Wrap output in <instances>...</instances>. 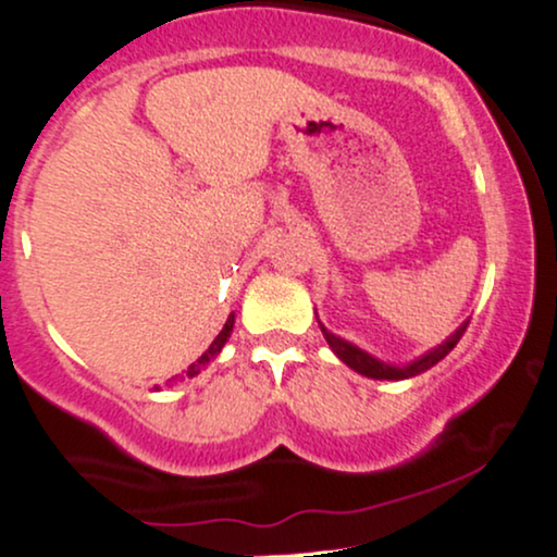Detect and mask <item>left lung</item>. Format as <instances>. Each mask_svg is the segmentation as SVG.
Masks as SVG:
<instances>
[{
  "label": "left lung",
  "mask_w": 557,
  "mask_h": 557,
  "mask_svg": "<svg viewBox=\"0 0 557 557\" xmlns=\"http://www.w3.org/2000/svg\"><path fill=\"white\" fill-rule=\"evenodd\" d=\"M318 323H320V320H318ZM467 325H469V320H467V323H461L454 333H450L446 342L437 344L433 351H428V355H422L420 359H414V362H409V364H385V362H381V359H375L372 355H368V351L359 349V346L344 342V338H338V336H333V333L325 329L323 323H320V331H323L325 342H329L333 355L342 359L344 364H349L351 370L359 372V375L375 377V381H407V377L420 375V372L430 370L433 364L441 362V359L446 357L456 344H459V338L463 336V331H467Z\"/></svg>",
  "instance_id": "obj_1"
}]
</instances>
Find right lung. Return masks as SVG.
Returning a JSON list of instances; mask_svg holds the SVG:
<instances>
[{
	"mask_svg": "<svg viewBox=\"0 0 557 557\" xmlns=\"http://www.w3.org/2000/svg\"><path fill=\"white\" fill-rule=\"evenodd\" d=\"M232 329H234V312H232V315L226 318L224 329H221L219 336L213 338V344L208 346V351H206V355H202V357L198 359V362H193V364H189V368H187V377H195V375H198V372H200L202 368H206L208 362H213V359L219 357V351L224 349V344L228 342V336H232Z\"/></svg>",
	"mask_w": 557,
	"mask_h": 557,
	"instance_id": "right-lung-1",
	"label": "right lung"
}]
</instances>
